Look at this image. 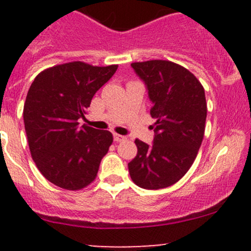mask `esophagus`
I'll return each mask as SVG.
<instances>
[{
	"mask_svg": "<svg viewBox=\"0 0 251 251\" xmlns=\"http://www.w3.org/2000/svg\"><path fill=\"white\" fill-rule=\"evenodd\" d=\"M113 137H114V141H115V142H123V141H125V140H126L125 136L118 135V133H114Z\"/></svg>",
	"mask_w": 251,
	"mask_h": 251,
	"instance_id": "esophagus-1",
	"label": "esophagus"
}]
</instances>
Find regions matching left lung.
Listing matches in <instances>:
<instances>
[{"label": "left lung", "instance_id": "1", "mask_svg": "<svg viewBox=\"0 0 251 251\" xmlns=\"http://www.w3.org/2000/svg\"><path fill=\"white\" fill-rule=\"evenodd\" d=\"M131 67L146 85L156 123L151 146L135 141L137 155L128 173L141 188H166L186 175L201 148L207 111L204 88L189 70L169 60Z\"/></svg>", "mask_w": 251, "mask_h": 251}]
</instances>
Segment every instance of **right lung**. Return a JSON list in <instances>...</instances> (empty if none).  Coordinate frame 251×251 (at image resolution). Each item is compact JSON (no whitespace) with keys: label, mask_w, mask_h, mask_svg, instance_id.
<instances>
[{"label":"right lung","mask_w":251,"mask_h":251,"mask_svg":"<svg viewBox=\"0 0 251 251\" xmlns=\"http://www.w3.org/2000/svg\"><path fill=\"white\" fill-rule=\"evenodd\" d=\"M116 69L118 65L65 63L40 73L27 91L23 118L32 160L60 188L88 186L113 143L109 131L78 126V120Z\"/></svg>","instance_id":"obj_1"}]
</instances>
